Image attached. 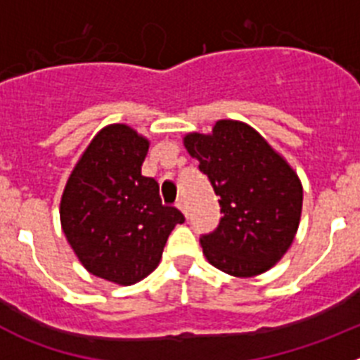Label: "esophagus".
Here are the masks:
<instances>
[{"label":"esophagus","instance_id":"34e87169","mask_svg":"<svg viewBox=\"0 0 360 360\" xmlns=\"http://www.w3.org/2000/svg\"><path fill=\"white\" fill-rule=\"evenodd\" d=\"M176 207L180 209V211H182L184 214L189 216V212H187V202H186V198H180V200H178V202H176Z\"/></svg>","mask_w":360,"mask_h":360}]
</instances>
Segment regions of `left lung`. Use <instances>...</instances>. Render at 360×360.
<instances>
[{"instance_id":"left-lung-1","label":"left lung","mask_w":360,"mask_h":360,"mask_svg":"<svg viewBox=\"0 0 360 360\" xmlns=\"http://www.w3.org/2000/svg\"><path fill=\"white\" fill-rule=\"evenodd\" d=\"M184 144L207 174L224 214L214 231L200 236L207 262L238 278L269 270L297 232V174L256 129L236 120H218L211 135L189 133Z\"/></svg>"}]
</instances>
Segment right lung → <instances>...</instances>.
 <instances>
[{
  "instance_id": "1",
  "label": "right lung",
  "mask_w": 360,
  "mask_h": 360,
  "mask_svg": "<svg viewBox=\"0 0 360 360\" xmlns=\"http://www.w3.org/2000/svg\"><path fill=\"white\" fill-rule=\"evenodd\" d=\"M149 142L126 124L101 129L61 198V225L88 272L133 285L157 269L165 241L186 218L162 205L158 182L141 173Z\"/></svg>"
}]
</instances>
